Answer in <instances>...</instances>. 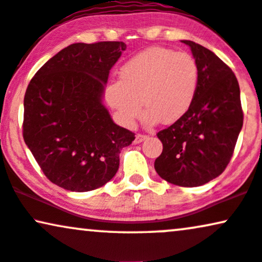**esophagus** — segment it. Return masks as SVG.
Here are the masks:
<instances>
[{
  "label": "esophagus",
  "instance_id": "esophagus-1",
  "mask_svg": "<svg viewBox=\"0 0 262 262\" xmlns=\"http://www.w3.org/2000/svg\"><path fill=\"white\" fill-rule=\"evenodd\" d=\"M147 138H148L147 135H145V134H137L134 142H135V144H139V142H142L144 140H146Z\"/></svg>",
  "mask_w": 262,
  "mask_h": 262
}]
</instances>
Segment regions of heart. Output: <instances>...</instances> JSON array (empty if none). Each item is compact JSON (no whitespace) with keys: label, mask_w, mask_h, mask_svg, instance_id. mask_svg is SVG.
Wrapping results in <instances>:
<instances>
[{"label":"heart","mask_w":262,"mask_h":262,"mask_svg":"<svg viewBox=\"0 0 262 262\" xmlns=\"http://www.w3.org/2000/svg\"><path fill=\"white\" fill-rule=\"evenodd\" d=\"M197 87L198 68L190 54L152 47L122 66L120 79L105 87V97L128 127L140 116L142 104L147 123L170 124L190 110Z\"/></svg>","instance_id":"1"}]
</instances>
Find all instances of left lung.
I'll return each mask as SVG.
<instances>
[{
	"label": "left lung",
	"instance_id": "left-lung-1",
	"mask_svg": "<svg viewBox=\"0 0 262 262\" xmlns=\"http://www.w3.org/2000/svg\"><path fill=\"white\" fill-rule=\"evenodd\" d=\"M183 42L196 59V98L180 120L157 133L163 151L155 169L168 183L194 187L226 169L243 125V110L239 84L230 66L203 46Z\"/></svg>",
	"mask_w": 262,
	"mask_h": 262
}]
</instances>
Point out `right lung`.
<instances>
[{
	"label": "right lung",
	"mask_w": 262,
	"mask_h": 262,
	"mask_svg": "<svg viewBox=\"0 0 262 262\" xmlns=\"http://www.w3.org/2000/svg\"><path fill=\"white\" fill-rule=\"evenodd\" d=\"M124 42L74 43L49 59L24 97L23 138L49 181L87 192L110 181L135 134L115 124L101 104Z\"/></svg>",
	"instance_id": "add662e5"
}]
</instances>
